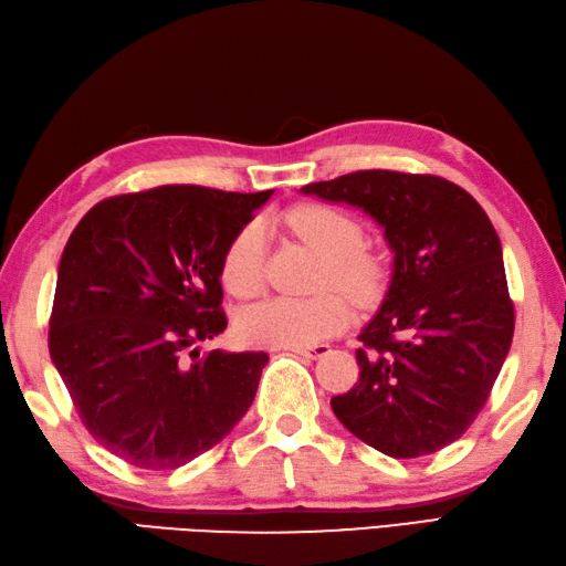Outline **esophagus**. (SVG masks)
Returning <instances> with one entry per match:
<instances>
[{"instance_id": "obj_1", "label": "esophagus", "mask_w": 566, "mask_h": 566, "mask_svg": "<svg viewBox=\"0 0 566 566\" xmlns=\"http://www.w3.org/2000/svg\"><path fill=\"white\" fill-rule=\"evenodd\" d=\"M290 352L300 354V356H306V358H318V356H326L328 352H332V346H328V344H314V346H294V348H290Z\"/></svg>"}]
</instances>
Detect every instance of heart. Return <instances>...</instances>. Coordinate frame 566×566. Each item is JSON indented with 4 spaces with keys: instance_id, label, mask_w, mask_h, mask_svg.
I'll return each instance as SVG.
<instances>
[{
    "instance_id": "obj_1",
    "label": "heart",
    "mask_w": 566,
    "mask_h": 566,
    "mask_svg": "<svg viewBox=\"0 0 566 566\" xmlns=\"http://www.w3.org/2000/svg\"><path fill=\"white\" fill-rule=\"evenodd\" d=\"M296 238L326 256L322 284H334L354 300H368L381 286V264L361 250L364 230L352 214L332 205H302L286 214ZM264 228L250 222L234 234L222 260V282L232 294L250 296L262 286ZM352 322V306L338 294L312 300L272 296L242 312L238 332L242 342L270 348L312 346L334 336Z\"/></svg>"
}]
</instances>
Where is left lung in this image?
<instances>
[{"label": "left lung", "mask_w": 566, "mask_h": 566, "mask_svg": "<svg viewBox=\"0 0 566 566\" xmlns=\"http://www.w3.org/2000/svg\"><path fill=\"white\" fill-rule=\"evenodd\" d=\"M361 210L384 230L390 280L358 338V384L336 418L390 458H420L465 433L505 364L512 310L502 244L485 210L436 176L361 170L300 190Z\"/></svg>", "instance_id": "1"}]
</instances>
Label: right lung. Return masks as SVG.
<instances>
[{"label":"right lung","instance_id":"1","mask_svg":"<svg viewBox=\"0 0 566 566\" xmlns=\"http://www.w3.org/2000/svg\"><path fill=\"white\" fill-rule=\"evenodd\" d=\"M270 198L163 185L94 205L71 232L49 354L86 430L113 455L176 470L248 413L270 356H200L195 344L228 326L224 252Z\"/></svg>","mask_w":566,"mask_h":566}]
</instances>
